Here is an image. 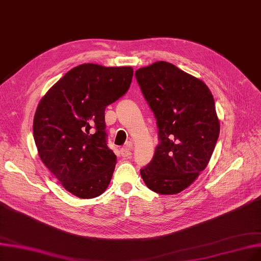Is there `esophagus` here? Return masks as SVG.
Masks as SVG:
<instances>
[{
  "instance_id": "esophagus-1",
  "label": "esophagus",
  "mask_w": 261,
  "mask_h": 261,
  "mask_svg": "<svg viewBox=\"0 0 261 261\" xmlns=\"http://www.w3.org/2000/svg\"><path fill=\"white\" fill-rule=\"evenodd\" d=\"M120 152H121V156H122V157H124V158H130V157H131V145H130V144H128V145L125 146V147L121 148Z\"/></svg>"
}]
</instances>
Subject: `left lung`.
<instances>
[{
	"label": "left lung",
	"mask_w": 261,
	"mask_h": 261,
	"mask_svg": "<svg viewBox=\"0 0 261 261\" xmlns=\"http://www.w3.org/2000/svg\"><path fill=\"white\" fill-rule=\"evenodd\" d=\"M136 77L157 118L160 139L141 176L159 195L179 194L214 151L220 124L213 94L204 82L166 61L141 67Z\"/></svg>",
	"instance_id": "obj_1"
}]
</instances>
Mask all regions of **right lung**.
<instances>
[{
    "mask_svg": "<svg viewBox=\"0 0 261 261\" xmlns=\"http://www.w3.org/2000/svg\"><path fill=\"white\" fill-rule=\"evenodd\" d=\"M131 66L84 63L48 90L33 119L38 156L65 190L81 199L109 187L117 157L106 145L105 109L127 92Z\"/></svg>",
    "mask_w": 261,
    "mask_h": 261,
    "instance_id": "1",
    "label": "right lung"
}]
</instances>
